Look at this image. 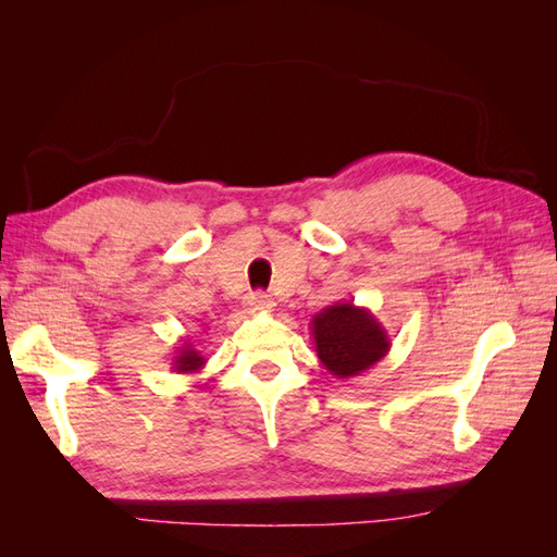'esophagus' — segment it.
<instances>
[{"instance_id":"obj_1","label":"esophagus","mask_w":557,"mask_h":557,"mask_svg":"<svg viewBox=\"0 0 557 557\" xmlns=\"http://www.w3.org/2000/svg\"><path fill=\"white\" fill-rule=\"evenodd\" d=\"M246 309L252 313H264L274 309V299L264 293H250L246 297Z\"/></svg>"}]
</instances>
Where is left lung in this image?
<instances>
[{"instance_id": "8db88e82", "label": "left lung", "mask_w": 557, "mask_h": 557, "mask_svg": "<svg viewBox=\"0 0 557 557\" xmlns=\"http://www.w3.org/2000/svg\"><path fill=\"white\" fill-rule=\"evenodd\" d=\"M318 360L334 379L360 376L391 350V336L376 315L352 301H336L311 320Z\"/></svg>"}]
</instances>
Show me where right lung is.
Instances as JSON below:
<instances>
[{"instance_id": "1", "label": "right lung", "mask_w": 557, "mask_h": 557, "mask_svg": "<svg viewBox=\"0 0 557 557\" xmlns=\"http://www.w3.org/2000/svg\"><path fill=\"white\" fill-rule=\"evenodd\" d=\"M205 364H207V358L201 356V350H197L195 344L188 342V339H185V342L178 346L176 356L172 358V369H174L176 374H195V372H199V369L205 367Z\"/></svg>"}]
</instances>
